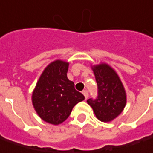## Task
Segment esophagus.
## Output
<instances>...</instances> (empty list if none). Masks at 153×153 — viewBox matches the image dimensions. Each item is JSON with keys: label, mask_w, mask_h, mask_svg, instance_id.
Instances as JSON below:
<instances>
[{"label": "esophagus", "mask_w": 153, "mask_h": 153, "mask_svg": "<svg viewBox=\"0 0 153 153\" xmlns=\"http://www.w3.org/2000/svg\"><path fill=\"white\" fill-rule=\"evenodd\" d=\"M82 94H84V96H85V100H86V99L88 98V92H87L86 90H84Z\"/></svg>", "instance_id": "1"}]
</instances>
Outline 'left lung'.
I'll use <instances>...</instances> for the list:
<instances>
[{"instance_id":"left-lung-1","label":"left lung","mask_w":153,"mask_h":153,"mask_svg":"<svg viewBox=\"0 0 153 153\" xmlns=\"http://www.w3.org/2000/svg\"><path fill=\"white\" fill-rule=\"evenodd\" d=\"M98 85V97L89 99L87 104L93 108L96 118L102 122L116 119L126 105V93L117 72L106 63L91 67Z\"/></svg>"}]
</instances>
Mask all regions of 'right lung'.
I'll return each instance as SVG.
<instances>
[{"instance_id":"1","label":"right lung","mask_w":153,"mask_h":153,"mask_svg":"<svg viewBox=\"0 0 153 153\" xmlns=\"http://www.w3.org/2000/svg\"><path fill=\"white\" fill-rule=\"evenodd\" d=\"M69 63L56 59L43 70L33 91L32 103L38 116L52 125H59L70 115L74 106L85 97L68 78Z\"/></svg>"}]
</instances>
